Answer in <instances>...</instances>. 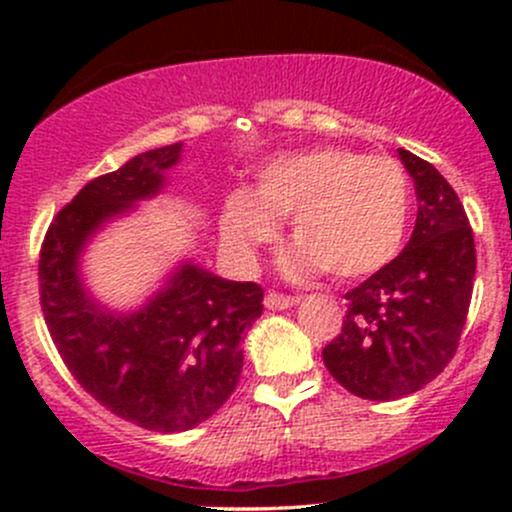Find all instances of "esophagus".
I'll list each match as a JSON object with an SVG mask.
<instances>
[{
    "label": "esophagus",
    "mask_w": 512,
    "mask_h": 512,
    "mask_svg": "<svg viewBox=\"0 0 512 512\" xmlns=\"http://www.w3.org/2000/svg\"><path fill=\"white\" fill-rule=\"evenodd\" d=\"M301 301V296H284V293L279 291H269L267 296H264V305H267L269 310H286L291 308V305H296Z\"/></svg>",
    "instance_id": "34e87169"
}]
</instances>
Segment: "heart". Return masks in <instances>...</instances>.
<instances>
[{"mask_svg":"<svg viewBox=\"0 0 512 512\" xmlns=\"http://www.w3.org/2000/svg\"><path fill=\"white\" fill-rule=\"evenodd\" d=\"M411 187L390 156H363L342 146L279 156L260 170L252 195L236 192L223 211V238L250 257L291 219L289 269L322 267L332 279L354 281L380 272L407 238Z\"/></svg>","mask_w":512,"mask_h":512,"instance_id":"1","label":"heart"}]
</instances>
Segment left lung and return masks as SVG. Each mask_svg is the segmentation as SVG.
Masks as SVG:
<instances>
[{"label": "left lung", "mask_w": 512, "mask_h": 512, "mask_svg": "<svg viewBox=\"0 0 512 512\" xmlns=\"http://www.w3.org/2000/svg\"><path fill=\"white\" fill-rule=\"evenodd\" d=\"M419 214L407 248L346 293L342 332L322 349L351 395L375 402L421 390L460 346L472 301L477 248L452 185L424 158L399 149Z\"/></svg>", "instance_id": "8db88e82"}]
</instances>
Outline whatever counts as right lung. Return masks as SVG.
Returning <instances> with one entry per match:
<instances>
[{
	"label": "right lung",
	"instance_id": "add662e5",
	"mask_svg": "<svg viewBox=\"0 0 512 512\" xmlns=\"http://www.w3.org/2000/svg\"><path fill=\"white\" fill-rule=\"evenodd\" d=\"M180 146L86 182L52 219L38 262L45 325L76 383L120 419L161 433L190 431L236 390L240 339L262 315V286L185 264L139 313L110 315L86 298L76 260L105 219L161 190Z\"/></svg>",
	"mask_w": 512,
	"mask_h": 512
}]
</instances>
